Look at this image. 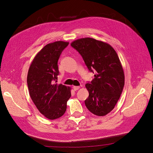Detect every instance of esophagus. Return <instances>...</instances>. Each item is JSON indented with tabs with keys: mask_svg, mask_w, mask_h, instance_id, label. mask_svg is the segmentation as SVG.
<instances>
[{
	"mask_svg": "<svg viewBox=\"0 0 153 153\" xmlns=\"http://www.w3.org/2000/svg\"><path fill=\"white\" fill-rule=\"evenodd\" d=\"M79 89H80V87L79 86H73V89L76 91H77Z\"/></svg>",
	"mask_w": 153,
	"mask_h": 153,
	"instance_id": "esophagus-1",
	"label": "esophagus"
}]
</instances>
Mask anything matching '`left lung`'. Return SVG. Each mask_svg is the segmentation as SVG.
Masks as SVG:
<instances>
[{"mask_svg":"<svg viewBox=\"0 0 153 153\" xmlns=\"http://www.w3.org/2000/svg\"><path fill=\"white\" fill-rule=\"evenodd\" d=\"M71 45L82 56L89 71L95 73L92 81L85 84L89 95L85 105L93 114L105 116L114 108L125 85L117 53L109 44L91 38L78 39Z\"/></svg>","mask_w":153,"mask_h":153,"instance_id":"left-lung-1","label":"left lung"}]
</instances>
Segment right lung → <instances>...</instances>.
<instances>
[{
  "label": "right lung",
  "instance_id": "right-lung-1",
  "mask_svg": "<svg viewBox=\"0 0 153 153\" xmlns=\"http://www.w3.org/2000/svg\"><path fill=\"white\" fill-rule=\"evenodd\" d=\"M69 42H55L38 53L30 66L27 84L30 97L39 111L50 120L62 117L71 97V88L57 82L58 61Z\"/></svg>",
  "mask_w": 153,
  "mask_h": 153
}]
</instances>
